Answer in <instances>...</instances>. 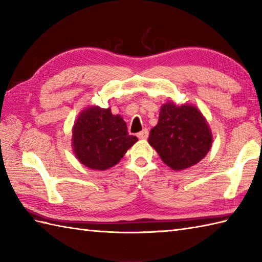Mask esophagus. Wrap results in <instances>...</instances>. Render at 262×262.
I'll return each instance as SVG.
<instances>
[{"instance_id": "34e87169", "label": "esophagus", "mask_w": 262, "mask_h": 262, "mask_svg": "<svg viewBox=\"0 0 262 262\" xmlns=\"http://www.w3.org/2000/svg\"><path fill=\"white\" fill-rule=\"evenodd\" d=\"M148 134H149L148 129H146V128H145V129H143L142 132L138 133L137 136H138V138H141V140H146V138L148 137Z\"/></svg>"}]
</instances>
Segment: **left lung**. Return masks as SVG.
<instances>
[{
  "label": "left lung",
  "mask_w": 262,
  "mask_h": 262,
  "mask_svg": "<svg viewBox=\"0 0 262 262\" xmlns=\"http://www.w3.org/2000/svg\"><path fill=\"white\" fill-rule=\"evenodd\" d=\"M163 162L173 170L197 164L208 153L211 134L202 113L193 105L168 102L160 110L158 125L148 136Z\"/></svg>",
  "instance_id": "obj_1"
}]
</instances>
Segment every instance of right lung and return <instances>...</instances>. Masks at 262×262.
Returning <instances> with one entry per match:
<instances>
[{
  "mask_svg": "<svg viewBox=\"0 0 262 262\" xmlns=\"http://www.w3.org/2000/svg\"><path fill=\"white\" fill-rule=\"evenodd\" d=\"M128 134L126 122L110 109L88 108L73 127V148L82 164L93 170H105L117 164L127 149L137 142Z\"/></svg>",
  "mask_w": 262,
  "mask_h": 262,
  "instance_id": "1",
  "label": "right lung"
}]
</instances>
